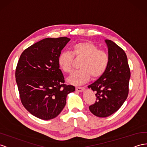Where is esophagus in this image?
Here are the masks:
<instances>
[{
  "label": "esophagus",
  "instance_id": "1",
  "mask_svg": "<svg viewBox=\"0 0 147 147\" xmlns=\"http://www.w3.org/2000/svg\"><path fill=\"white\" fill-rule=\"evenodd\" d=\"M75 89H76L77 92H83V91L85 90L84 87H81V86H77L76 88H75Z\"/></svg>",
  "mask_w": 147,
  "mask_h": 147
}]
</instances>
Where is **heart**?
Segmentation results:
<instances>
[{
  "label": "heart",
  "instance_id": "b5f03b06",
  "mask_svg": "<svg viewBox=\"0 0 147 147\" xmlns=\"http://www.w3.org/2000/svg\"><path fill=\"white\" fill-rule=\"evenodd\" d=\"M72 53L75 57H82L80 69L74 70L67 78L73 85H80L93 78H98L105 72L109 64V56L105 51L92 41H85L75 43L72 46ZM68 51L59 54L57 63L63 72L69 73L72 69L73 55Z\"/></svg>",
  "mask_w": 147,
  "mask_h": 147
}]
</instances>
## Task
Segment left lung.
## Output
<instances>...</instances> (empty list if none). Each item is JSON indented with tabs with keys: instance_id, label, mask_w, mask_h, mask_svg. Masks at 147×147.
<instances>
[{
	"instance_id": "1",
	"label": "left lung",
	"mask_w": 147,
	"mask_h": 147,
	"mask_svg": "<svg viewBox=\"0 0 147 147\" xmlns=\"http://www.w3.org/2000/svg\"><path fill=\"white\" fill-rule=\"evenodd\" d=\"M109 64L105 72L88 86L95 92L96 100L89 106L94 116L106 117L116 112L126 100L130 77L127 57L124 51L113 41L106 39Z\"/></svg>"
}]
</instances>
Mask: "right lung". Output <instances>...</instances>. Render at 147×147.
<instances>
[{"mask_svg":"<svg viewBox=\"0 0 147 147\" xmlns=\"http://www.w3.org/2000/svg\"><path fill=\"white\" fill-rule=\"evenodd\" d=\"M70 38H47L26 49L20 57L16 82L22 105L35 117L49 120L66 105L67 94L75 86L64 84L57 58Z\"/></svg>","mask_w":147,"mask_h":147,"instance_id":"add662e5","label":"right lung"}]
</instances>
